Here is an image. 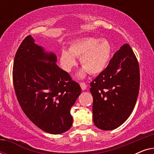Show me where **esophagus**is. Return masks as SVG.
Returning a JSON list of instances; mask_svg holds the SVG:
<instances>
[{"label":"esophagus","instance_id":"34e87169","mask_svg":"<svg viewBox=\"0 0 154 154\" xmlns=\"http://www.w3.org/2000/svg\"><path fill=\"white\" fill-rule=\"evenodd\" d=\"M80 85H81L82 90H85L87 88V85L85 83H80Z\"/></svg>","mask_w":154,"mask_h":154}]
</instances>
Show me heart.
Listing matches in <instances>:
<instances>
[{
  "mask_svg": "<svg viewBox=\"0 0 154 154\" xmlns=\"http://www.w3.org/2000/svg\"><path fill=\"white\" fill-rule=\"evenodd\" d=\"M111 53L112 46L108 40L94 37L82 38L73 41L69 50H62L60 66L64 71H70L76 64L75 57H80L83 68L78 74L79 77L83 78L87 71L90 74H98L107 66Z\"/></svg>",
  "mask_w": 154,
  "mask_h": 154,
  "instance_id": "obj_1",
  "label": "heart"
}]
</instances>
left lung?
<instances>
[{
	"mask_svg": "<svg viewBox=\"0 0 154 154\" xmlns=\"http://www.w3.org/2000/svg\"><path fill=\"white\" fill-rule=\"evenodd\" d=\"M140 81L137 60L130 46L124 44L90 83L96 127L112 130L129 118L137 100Z\"/></svg>",
	"mask_w": 154,
	"mask_h": 154,
	"instance_id": "1",
	"label": "left lung"
}]
</instances>
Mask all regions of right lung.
I'll return each instance as SVG.
<instances>
[{"label":"right lung","instance_id":"right-lung-1","mask_svg":"<svg viewBox=\"0 0 154 154\" xmlns=\"http://www.w3.org/2000/svg\"><path fill=\"white\" fill-rule=\"evenodd\" d=\"M56 54L35 43L31 35L14 57L13 83L23 111L37 127L59 134L71 128V106L81 93L76 82L57 65Z\"/></svg>","mask_w":154,"mask_h":154}]
</instances>
